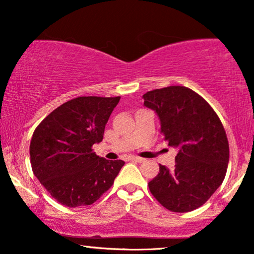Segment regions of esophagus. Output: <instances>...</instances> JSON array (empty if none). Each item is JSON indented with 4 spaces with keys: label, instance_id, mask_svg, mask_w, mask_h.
Returning <instances> with one entry per match:
<instances>
[{
    "label": "esophagus",
    "instance_id": "esophagus-1",
    "mask_svg": "<svg viewBox=\"0 0 254 254\" xmlns=\"http://www.w3.org/2000/svg\"><path fill=\"white\" fill-rule=\"evenodd\" d=\"M129 161H131V162H137V163H142V162L144 161V159L141 158V157H135V156H130Z\"/></svg>",
    "mask_w": 254,
    "mask_h": 254
}]
</instances>
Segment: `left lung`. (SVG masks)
<instances>
[{
	"label": "left lung",
	"instance_id": "8db88e82",
	"mask_svg": "<svg viewBox=\"0 0 254 254\" xmlns=\"http://www.w3.org/2000/svg\"><path fill=\"white\" fill-rule=\"evenodd\" d=\"M143 99L144 106L157 113L164 140L178 149L175 169L159 165L149 190L166 209H196L213 195L227 173L229 143L223 125L213 107L186 86L152 90Z\"/></svg>",
	"mask_w": 254,
	"mask_h": 254
}]
</instances>
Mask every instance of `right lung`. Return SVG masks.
Masks as SVG:
<instances>
[{"label": "right lung", "instance_id": "add662e5", "mask_svg": "<svg viewBox=\"0 0 254 254\" xmlns=\"http://www.w3.org/2000/svg\"><path fill=\"white\" fill-rule=\"evenodd\" d=\"M120 97H77L39 124L30 143L32 171L52 197L65 207L90 206L113 185L125 162L93 152Z\"/></svg>", "mask_w": 254, "mask_h": 254}]
</instances>
